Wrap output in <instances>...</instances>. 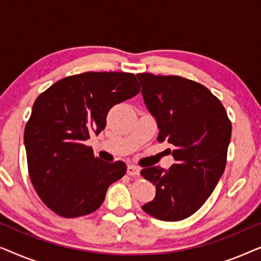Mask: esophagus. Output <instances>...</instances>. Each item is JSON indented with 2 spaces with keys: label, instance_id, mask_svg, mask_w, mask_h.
<instances>
[{
  "label": "esophagus",
  "instance_id": "1",
  "mask_svg": "<svg viewBox=\"0 0 261 261\" xmlns=\"http://www.w3.org/2000/svg\"><path fill=\"white\" fill-rule=\"evenodd\" d=\"M127 174H129V176H139L140 174V169L134 165H129L127 167Z\"/></svg>",
  "mask_w": 261,
  "mask_h": 261
}]
</instances>
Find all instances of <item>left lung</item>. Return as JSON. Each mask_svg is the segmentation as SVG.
<instances>
[{"instance_id": "left-lung-1", "label": "left lung", "mask_w": 261, "mask_h": 261, "mask_svg": "<svg viewBox=\"0 0 261 261\" xmlns=\"http://www.w3.org/2000/svg\"><path fill=\"white\" fill-rule=\"evenodd\" d=\"M137 77L159 128L158 140L172 145L174 159L169 170H141L155 187V197L142 209L167 222L184 220L204 204L222 176L231 123L222 103L202 84L179 76Z\"/></svg>"}]
</instances>
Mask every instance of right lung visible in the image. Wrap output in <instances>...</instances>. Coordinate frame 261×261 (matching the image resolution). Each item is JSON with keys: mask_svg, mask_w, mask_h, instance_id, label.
<instances>
[{"mask_svg": "<svg viewBox=\"0 0 261 261\" xmlns=\"http://www.w3.org/2000/svg\"><path fill=\"white\" fill-rule=\"evenodd\" d=\"M140 91L126 72H85L63 78L35 99L24 128L32 184L41 201L63 217L94 213L108 188L126 173L123 162L106 163L84 145L106 128L113 106Z\"/></svg>", "mask_w": 261, "mask_h": 261, "instance_id": "obj_1", "label": "right lung"}]
</instances>
